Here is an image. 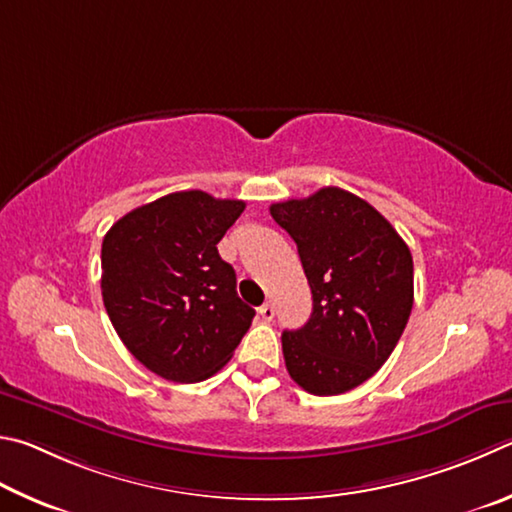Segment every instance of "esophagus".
<instances>
[{
    "label": "esophagus",
    "mask_w": 512,
    "mask_h": 512,
    "mask_svg": "<svg viewBox=\"0 0 512 512\" xmlns=\"http://www.w3.org/2000/svg\"><path fill=\"white\" fill-rule=\"evenodd\" d=\"M258 315H261V319H263V321H272V319H274V315H276L272 303H263V306L258 308Z\"/></svg>",
    "instance_id": "34e87169"
}]
</instances>
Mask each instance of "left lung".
<instances>
[{"mask_svg":"<svg viewBox=\"0 0 512 512\" xmlns=\"http://www.w3.org/2000/svg\"><path fill=\"white\" fill-rule=\"evenodd\" d=\"M272 218L297 242L312 315L285 330L290 378L315 396L360 387L389 360L414 306V261L380 211L337 186L276 202Z\"/></svg>","mask_w":512,"mask_h":512,"instance_id":"1","label":"left lung"}]
</instances>
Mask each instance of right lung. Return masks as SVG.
Returning a JSON list of instances; mask_svg holds the SVG:
<instances>
[{
    "label": "right lung",
    "mask_w": 512,
    "mask_h": 512,
    "mask_svg": "<svg viewBox=\"0 0 512 512\" xmlns=\"http://www.w3.org/2000/svg\"><path fill=\"white\" fill-rule=\"evenodd\" d=\"M242 200L179 191L125 213L101 249L103 303L137 360L170 382L218 373L254 319L236 294V272L218 242Z\"/></svg>",
    "instance_id": "right-lung-1"
}]
</instances>
